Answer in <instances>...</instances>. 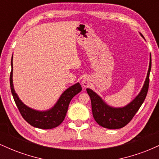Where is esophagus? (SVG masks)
<instances>
[{"mask_svg": "<svg viewBox=\"0 0 159 159\" xmlns=\"http://www.w3.org/2000/svg\"><path fill=\"white\" fill-rule=\"evenodd\" d=\"M81 83H82V85H83L84 87H88L89 84H90V81H89V79L87 78H84L83 80H82Z\"/></svg>", "mask_w": 159, "mask_h": 159, "instance_id": "34e87169", "label": "esophagus"}]
</instances>
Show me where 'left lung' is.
<instances>
[{
    "label": "left lung",
    "mask_w": 159,
    "mask_h": 159,
    "mask_svg": "<svg viewBox=\"0 0 159 159\" xmlns=\"http://www.w3.org/2000/svg\"><path fill=\"white\" fill-rule=\"evenodd\" d=\"M140 35L144 39L143 36L140 33ZM151 66L152 62L150 54L148 72L141 90L134 99L123 107L111 106L96 92L90 88H87V92L91 99L93 115L98 125L106 129H117L124 127L131 121L137 111L139 110L147 96L149 88Z\"/></svg>",
    "instance_id": "left-lung-1"
}]
</instances>
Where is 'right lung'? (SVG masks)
<instances>
[{
  "mask_svg": "<svg viewBox=\"0 0 159 159\" xmlns=\"http://www.w3.org/2000/svg\"><path fill=\"white\" fill-rule=\"evenodd\" d=\"M12 58L11 59V70L10 73V88L13 96L14 101L23 118L32 126L39 128L42 129H54L61 124L64 120L66 114L68 111V107L72 98L75 95L80 93L82 90L79 82L67 88L57 99V102L51 108L45 111L36 110L25 105L20 99L18 94L16 93L13 85V66H12Z\"/></svg>",
  "mask_w": 159,
  "mask_h": 159,
  "instance_id": "right-lung-1",
  "label": "right lung"
}]
</instances>
